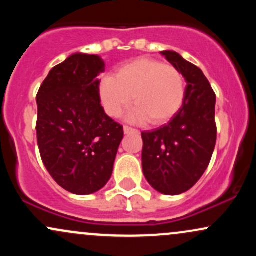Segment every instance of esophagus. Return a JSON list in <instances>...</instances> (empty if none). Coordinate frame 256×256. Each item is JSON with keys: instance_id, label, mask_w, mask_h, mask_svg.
I'll return each mask as SVG.
<instances>
[{"instance_id": "1", "label": "esophagus", "mask_w": 256, "mask_h": 256, "mask_svg": "<svg viewBox=\"0 0 256 256\" xmlns=\"http://www.w3.org/2000/svg\"><path fill=\"white\" fill-rule=\"evenodd\" d=\"M124 132L126 134H138V130H136V128H131V126H128V125H125L124 126Z\"/></svg>"}]
</instances>
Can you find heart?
Returning a JSON list of instances; mask_svg holds the SVG:
<instances>
[{"instance_id":"heart-1","label":"heart","mask_w":256,"mask_h":256,"mask_svg":"<svg viewBox=\"0 0 256 256\" xmlns=\"http://www.w3.org/2000/svg\"><path fill=\"white\" fill-rule=\"evenodd\" d=\"M98 94L108 116H122L134 96L137 106L130 118L136 122L149 119L152 125H161L171 120L182 108L186 83L177 67L154 58H140L122 64L114 77L102 78Z\"/></svg>"}]
</instances>
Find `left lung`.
I'll list each match as a JSON object with an SVG mask.
<instances>
[{"instance_id": "left-lung-1", "label": "left lung", "mask_w": 256, "mask_h": 256, "mask_svg": "<svg viewBox=\"0 0 256 256\" xmlns=\"http://www.w3.org/2000/svg\"><path fill=\"white\" fill-rule=\"evenodd\" d=\"M186 80L184 104L168 124L142 132V167L165 195L188 192L202 177L216 142V94L201 70L176 52H161Z\"/></svg>"}]
</instances>
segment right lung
Returning a JSON list of instances; mask_svg holds the SVG:
<instances>
[{"label":"right lung","mask_w":256,"mask_h":256,"mask_svg":"<svg viewBox=\"0 0 256 256\" xmlns=\"http://www.w3.org/2000/svg\"><path fill=\"white\" fill-rule=\"evenodd\" d=\"M98 55L73 54L49 72L38 90L37 143L46 171L76 195L107 184L124 137L122 125L101 106Z\"/></svg>","instance_id":"1"}]
</instances>
